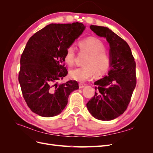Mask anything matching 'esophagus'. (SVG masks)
I'll use <instances>...</instances> for the list:
<instances>
[{
    "instance_id": "obj_1",
    "label": "esophagus",
    "mask_w": 153,
    "mask_h": 153,
    "mask_svg": "<svg viewBox=\"0 0 153 153\" xmlns=\"http://www.w3.org/2000/svg\"><path fill=\"white\" fill-rule=\"evenodd\" d=\"M84 84H82V83H79V88L80 89H82L83 87H84Z\"/></svg>"
}]
</instances>
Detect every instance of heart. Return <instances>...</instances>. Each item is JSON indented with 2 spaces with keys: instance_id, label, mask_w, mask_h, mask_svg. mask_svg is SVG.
Listing matches in <instances>:
<instances>
[{
  "instance_id": "b5f03b06",
  "label": "heart",
  "mask_w": 153,
  "mask_h": 153,
  "mask_svg": "<svg viewBox=\"0 0 153 153\" xmlns=\"http://www.w3.org/2000/svg\"><path fill=\"white\" fill-rule=\"evenodd\" d=\"M80 52L88 54L85 59L84 66L73 69L69 73L70 76L78 81L84 82L96 76H102L108 71L111 60L106 52L104 44L99 39L89 37L80 41L78 43ZM76 59L75 49L69 46L64 53V61L69 66L74 65Z\"/></svg>"
}]
</instances>
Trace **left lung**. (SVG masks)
<instances>
[{
  "instance_id": "1",
  "label": "left lung",
  "mask_w": 153,
  "mask_h": 153,
  "mask_svg": "<svg viewBox=\"0 0 153 153\" xmlns=\"http://www.w3.org/2000/svg\"><path fill=\"white\" fill-rule=\"evenodd\" d=\"M90 29L110 45V70L108 75L94 82L95 94L87 107L94 118L110 121L127 109L137 84L136 64L128 44L105 27L91 25Z\"/></svg>"
}]
</instances>
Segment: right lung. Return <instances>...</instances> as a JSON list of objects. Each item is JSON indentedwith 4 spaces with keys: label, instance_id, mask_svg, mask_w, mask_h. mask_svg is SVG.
<instances>
[{
    "label": "right lung",
    "instance_id": "right-lung-1",
    "mask_svg": "<svg viewBox=\"0 0 153 153\" xmlns=\"http://www.w3.org/2000/svg\"><path fill=\"white\" fill-rule=\"evenodd\" d=\"M85 27L82 23L51 24L30 37L20 58L18 81L32 112L45 117L61 114L71 92L78 89L76 80L58 84L68 74L64 53Z\"/></svg>",
    "mask_w": 153,
    "mask_h": 153
}]
</instances>
